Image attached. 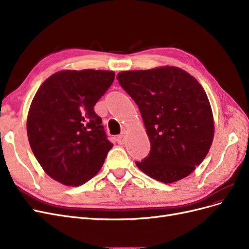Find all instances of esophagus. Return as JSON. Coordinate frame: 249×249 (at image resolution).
Segmentation results:
<instances>
[{"mask_svg": "<svg viewBox=\"0 0 249 249\" xmlns=\"http://www.w3.org/2000/svg\"><path fill=\"white\" fill-rule=\"evenodd\" d=\"M124 141H125V132L124 131L122 134L117 136V142L119 143V144H124Z\"/></svg>", "mask_w": 249, "mask_h": 249, "instance_id": "1", "label": "esophagus"}]
</instances>
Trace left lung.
<instances>
[{"label": "left lung", "mask_w": 249, "mask_h": 249, "mask_svg": "<svg viewBox=\"0 0 249 249\" xmlns=\"http://www.w3.org/2000/svg\"><path fill=\"white\" fill-rule=\"evenodd\" d=\"M119 84L137 104L150 153L137 167L164 184L190 175L203 161L214 138V118L205 89L176 66L120 71Z\"/></svg>", "instance_id": "1"}]
</instances>
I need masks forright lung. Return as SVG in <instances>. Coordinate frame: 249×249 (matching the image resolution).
Wrapping results in <instances>:
<instances>
[{
	"instance_id": "obj_1",
	"label": "right lung",
	"mask_w": 249,
	"mask_h": 249,
	"mask_svg": "<svg viewBox=\"0 0 249 249\" xmlns=\"http://www.w3.org/2000/svg\"><path fill=\"white\" fill-rule=\"evenodd\" d=\"M114 78L112 71L65 70L37 90L28 112V139L53 179L76 187L101 170L113 144L93 107Z\"/></svg>"
}]
</instances>
